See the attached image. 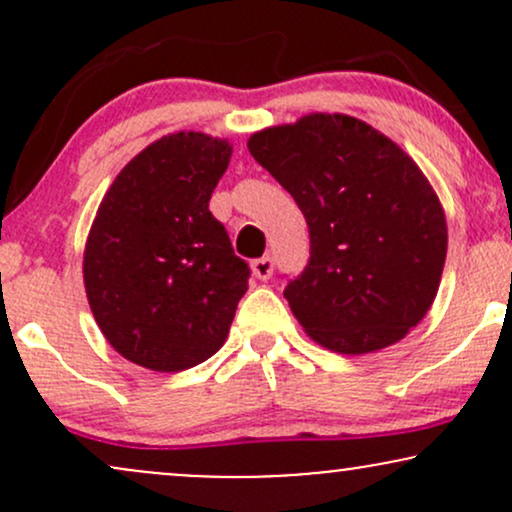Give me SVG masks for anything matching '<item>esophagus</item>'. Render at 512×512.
<instances>
[{
	"label": "esophagus",
	"instance_id": "esophagus-1",
	"mask_svg": "<svg viewBox=\"0 0 512 512\" xmlns=\"http://www.w3.org/2000/svg\"><path fill=\"white\" fill-rule=\"evenodd\" d=\"M274 272V260L272 257H260V260L252 262V274L257 276L260 281H267Z\"/></svg>",
	"mask_w": 512,
	"mask_h": 512
}]
</instances>
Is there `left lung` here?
I'll return each instance as SVG.
<instances>
[{
	"instance_id": "left-lung-1",
	"label": "left lung",
	"mask_w": 512,
	"mask_h": 512,
	"mask_svg": "<svg viewBox=\"0 0 512 512\" xmlns=\"http://www.w3.org/2000/svg\"><path fill=\"white\" fill-rule=\"evenodd\" d=\"M248 149L308 223L310 260L284 289L303 330L337 354L407 337L433 305L448 252L445 211L421 168L339 113L267 127Z\"/></svg>"
}]
</instances>
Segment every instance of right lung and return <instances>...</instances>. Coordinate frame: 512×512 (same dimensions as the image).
<instances>
[{"instance_id":"add662e5","label":"right lung","mask_w":512,"mask_h":512,"mask_svg":"<svg viewBox=\"0 0 512 512\" xmlns=\"http://www.w3.org/2000/svg\"><path fill=\"white\" fill-rule=\"evenodd\" d=\"M233 146L175 132L137 154L105 192L84 250L91 313L110 346L178 373L226 342L250 267L209 211Z\"/></svg>"}]
</instances>
